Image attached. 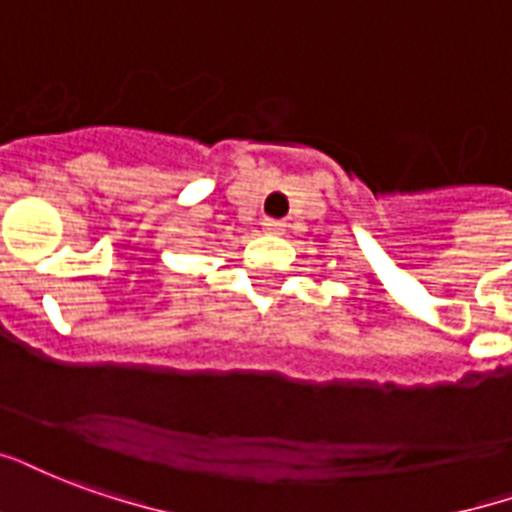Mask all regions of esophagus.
Masks as SVG:
<instances>
[{"instance_id": "1", "label": "esophagus", "mask_w": 512, "mask_h": 512, "mask_svg": "<svg viewBox=\"0 0 512 512\" xmlns=\"http://www.w3.org/2000/svg\"><path fill=\"white\" fill-rule=\"evenodd\" d=\"M264 229H267V232H280V229H283V221H275V218H264Z\"/></svg>"}]
</instances>
